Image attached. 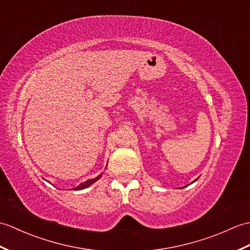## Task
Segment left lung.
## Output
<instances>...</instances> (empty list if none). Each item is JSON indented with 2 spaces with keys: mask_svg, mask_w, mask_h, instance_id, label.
Returning <instances> with one entry per match:
<instances>
[{
  "mask_svg": "<svg viewBox=\"0 0 250 250\" xmlns=\"http://www.w3.org/2000/svg\"><path fill=\"white\" fill-rule=\"evenodd\" d=\"M195 181H196V180H195Z\"/></svg>",
  "mask_w": 250,
  "mask_h": 250,
  "instance_id": "8db88e82",
  "label": "left lung"
}]
</instances>
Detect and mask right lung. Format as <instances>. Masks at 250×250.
<instances>
[{"label": "right lung", "instance_id": "obj_1", "mask_svg": "<svg viewBox=\"0 0 250 250\" xmlns=\"http://www.w3.org/2000/svg\"><path fill=\"white\" fill-rule=\"evenodd\" d=\"M102 177V173L100 176H98L97 178H94V179H89V180H87V181H85V182H83V183H81L79 187H77L75 188H73V189H75V190H80V189H83V188H88V187H90L91 184H94L96 181H98L99 179H100Z\"/></svg>", "mask_w": 250, "mask_h": 250}]
</instances>
